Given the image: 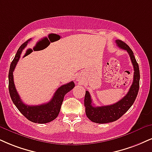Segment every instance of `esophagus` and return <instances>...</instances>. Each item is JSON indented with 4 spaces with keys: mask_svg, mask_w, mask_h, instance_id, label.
<instances>
[{
    "mask_svg": "<svg viewBox=\"0 0 152 152\" xmlns=\"http://www.w3.org/2000/svg\"><path fill=\"white\" fill-rule=\"evenodd\" d=\"M77 81H80V79H79V78H78V80H77Z\"/></svg>",
    "mask_w": 152,
    "mask_h": 152,
    "instance_id": "34e87169",
    "label": "esophagus"
}]
</instances>
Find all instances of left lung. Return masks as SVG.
I'll use <instances>...</instances> for the list:
<instances>
[{"label": "left lung", "mask_w": 152, "mask_h": 152, "mask_svg": "<svg viewBox=\"0 0 152 152\" xmlns=\"http://www.w3.org/2000/svg\"><path fill=\"white\" fill-rule=\"evenodd\" d=\"M117 45L128 52L133 67H134V77L133 82L126 96L116 103L110 105L98 106L95 107L92 104L91 95L88 91H86L84 98V105L86 107V114L89 120L96 123L103 124L116 121L120 118L133 105L140 88V69L132 49L127 44L120 39L116 40Z\"/></svg>", "instance_id": "8db88e82"}]
</instances>
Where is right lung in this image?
<instances>
[{
    "label": "right lung",
    "mask_w": 152,
    "mask_h": 152,
    "mask_svg": "<svg viewBox=\"0 0 152 152\" xmlns=\"http://www.w3.org/2000/svg\"><path fill=\"white\" fill-rule=\"evenodd\" d=\"M29 41V40H28ZM28 41L25 42L20 47L14 59L11 62L8 74V88L10 98L18 109L27 120L35 123L44 124L47 123L57 118L61 110L62 102L64 96L67 93L72 90L75 86L73 81L62 85L54 93V96L48 103L42 104L39 105H28L22 101L20 97L18 94L13 81V71L20 57L23 49L28 43Z\"/></svg>",
    "instance_id": "1"
}]
</instances>
